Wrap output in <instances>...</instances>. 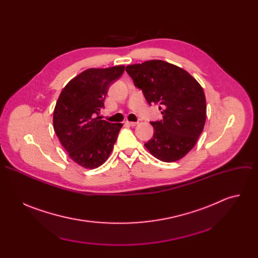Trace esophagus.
<instances>
[{"label":"esophagus","instance_id":"34e87169","mask_svg":"<svg viewBox=\"0 0 258 258\" xmlns=\"http://www.w3.org/2000/svg\"><path fill=\"white\" fill-rule=\"evenodd\" d=\"M125 124H127V125H130V126H135V125H137V124H138V122H136V121H128V120H126V121H125Z\"/></svg>","mask_w":258,"mask_h":258}]
</instances>
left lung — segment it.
Instances as JSON below:
<instances>
[{
	"instance_id": "left-lung-1",
	"label": "left lung",
	"mask_w": 258,
	"mask_h": 258,
	"mask_svg": "<svg viewBox=\"0 0 258 258\" xmlns=\"http://www.w3.org/2000/svg\"><path fill=\"white\" fill-rule=\"evenodd\" d=\"M150 105L159 104L162 119L151 122L154 135L145 147L155 158L174 162L196 145L206 120V100L200 84L188 71L162 60L125 68Z\"/></svg>"
}]
</instances>
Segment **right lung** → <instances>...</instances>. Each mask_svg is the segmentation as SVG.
<instances>
[{
    "label": "right lung",
    "instance_id": "1",
    "mask_svg": "<svg viewBox=\"0 0 258 258\" xmlns=\"http://www.w3.org/2000/svg\"><path fill=\"white\" fill-rule=\"evenodd\" d=\"M123 71V65L89 68L64 87L56 102L54 131L68 156L85 168L99 167L113 150L122 123L103 120L99 113L110 85Z\"/></svg>",
    "mask_w": 258,
    "mask_h": 258
}]
</instances>
